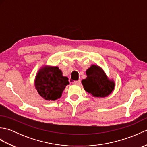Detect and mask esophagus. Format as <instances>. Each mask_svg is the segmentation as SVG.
I'll list each match as a JSON object with an SVG mask.
<instances>
[{
    "label": "esophagus",
    "mask_w": 147,
    "mask_h": 147,
    "mask_svg": "<svg viewBox=\"0 0 147 147\" xmlns=\"http://www.w3.org/2000/svg\"><path fill=\"white\" fill-rule=\"evenodd\" d=\"M80 83H81V81L80 80L75 81V82L73 83V84H74V85H80Z\"/></svg>",
    "instance_id": "34e87169"
}]
</instances>
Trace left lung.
<instances>
[{
    "mask_svg": "<svg viewBox=\"0 0 147 147\" xmlns=\"http://www.w3.org/2000/svg\"><path fill=\"white\" fill-rule=\"evenodd\" d=\"M86 78L82 81L86 92L93 97L104 98L109 96L115 88L113 79H109L103 69L92 64L86 71Z\"/></svg>",
    "mask_w": 147,
    "mask_h": 147,
    "instance_id": "1",
    "label": "left lung"
}]
</instances>
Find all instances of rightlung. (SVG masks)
I'll list each match as a JSON object with an SVG mask.
<instances>
[{"label": "right lung", "mask_w": 147, "mask_h": 147, "mask_svg": "<svg viewBox=\"0 0 147 147\" xmlns=\"http://www.w3.org/2000/svg\"><path fill=\"white\" fill-rule=\"evenodd\" d=\"M69 84L68 78L62 75L57 66L44 65L37 72L35 78L37 92L41 97L49 101H55L61 98Z\"/></svg>", "instance_id": "right-lung-1"}]
</instances>
